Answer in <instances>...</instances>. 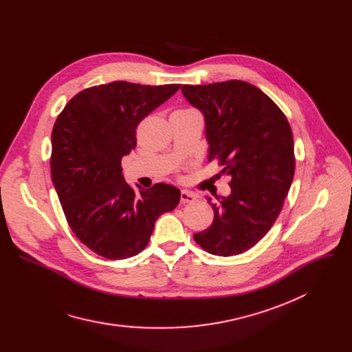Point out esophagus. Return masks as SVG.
I'll use <instances>...</instances> for the list:
<instances>
[{
  "label": "esophagus",
  "instance_id": "obj_1",
  "mask_svg": "<svg viewBox=\"0 0 352 352\" xmlns=\"http://www.w3.org/2000/svg\"><path fill=\"white\" fill-rule=\"evenodd\" d=\"M196 200V195L193 192H189L186 189L181 190V202L182 204H193Z\"/></svg>",
  "mask_w": 352,
  "mask_h": 352
}]
</instances>
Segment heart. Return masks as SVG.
Returning a JSON list of instances; mask_svg holds the SVG:
<instances>
[{
    "label": "heart",
    "instance_id": "b5f03b06",
    "mask_svg": "<svg viewBox=\"0 0 352 352\" xmlns=\"http://www.w3.org/2000/svg\"><path fill=\"white\" fill-rule=\"evenodd\" d=\"M178 111H193L192 109H185V110H178Z\"/></svg>",
    "mask_w": 352,
    "mask_h": 352
}]
</instances>
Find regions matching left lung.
Returning <instances> with one entry per match:
<instances>
[{
    "label": "left lung",
    "instance_id": "8db88e82",
    "mask_svg": "<svg viewBox=\"0 0 352 352\" xmlns=\"http://www.w3.org/2000/svg\"><path fill=\"white\" fill-rule=\"evenodd\" d=\"M186 102L204 114L208 160L231 178V193L209 204L212 226L193 239L217 256L256 245L277 220L295 171L291 126L273 100L256 86L228 80L184 85Z\"/></svg>",
    "mask_w": 352,
    "mask_h": 352
}]
</instances>
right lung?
Masks as SVG:
<instances>
[{"mask_svg":"<svg viewBox=\"0 0 352 352\" xmlns=\"http://www.w3.org/2000/svg\"><path fill=\"white\" fill-rule=\"evenodd\" d=\"M178 89L124 80L93 86L72 97L54 124V188L74 234L100 256L138 255L156 220L179 202L177 186L160 182L135 190L121 168V159L136 147L139 122Z\"/></svg>","mask_w":352,"mask_h":352,"instance_id":"add662e5","label":"right lung"}]
</instances>
